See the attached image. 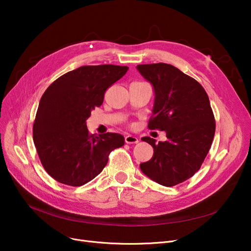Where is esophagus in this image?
Wrapping results in <instances>:
<instances>
[{
    "label": "esophagus",
    "instance_id": "1",
    "mask_svg": "<svg viewBox=\"0 0 251 251\" xmlns=\"http://www.w3.org/2000/svg\"><path fill=\"white\" fill-rule=\"evenodd\" d=\"M125 142L128 143V144L137 143L138 142V138L136 136H133V135H127V136H125Z\"/></svg>",
    "mask_w": 251,
    "mask_h": 251
}]
</instances>
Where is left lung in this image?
Returning a JSON list of instances; mask_svg holds the SVG:
<instances>
[{
    "instance_id": "left-lung-1",
    "label": "left lung",
    "mask_w": 251,
    "mask_h": 251,
    "mask_svg": "<svg viewBox=\"0 0 251 251\" xmlns=\"http://www.w3.org/2000/svg\"><path fill=\"white\" fill-rule=\"evenodd\" d=\"M136 69L153 89L150 129L165 131L167 140H141L153 149L152 157L140 164L141 172L163 186L171 187L200 170L212 146L216 123L203 87L195 79L166 63L138 65Z\"/></svg>"
}]
</instances>
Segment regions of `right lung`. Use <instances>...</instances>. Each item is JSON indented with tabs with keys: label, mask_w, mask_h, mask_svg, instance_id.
Instances as JSON below:
<instances>
[{
	"label": "right lung",
	"mask_w": 251,
	"mask_h": 251,
	"mask_svg": "<svg viewBox=\"0 0 251 251\" xmlns=\"http://www.w3.org/2000/svg\"><path fill=\"white\" fill-rule=\"evenodd\" d=\"M127 66H82L59 77L45 91L33 124V142L48 174L60 183L81 186L96 178L115 149L119 133L89 134L86 120L103 101L104 91L122 78Z\"/></svg>",
	"instance_id": "1"
}]
</instances>
